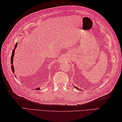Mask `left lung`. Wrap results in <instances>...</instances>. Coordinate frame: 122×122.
Instances as JSON below:
<instances>
[{
  "label": "left lung",
  "instance_id": "obj_1",
  "mask_svg": "<svg viewBox=\"0 0 122 122\" xmlns=\"http://www.w3.org/2000/svg\"><path fill=\"white\" fill-rule=\"evenodd\" d=\"M76 88H77V89H78V88H77V87H76Z\"/></svg>",
  "mask_w": 122,
  "mask_h": 122
}]
</instances>
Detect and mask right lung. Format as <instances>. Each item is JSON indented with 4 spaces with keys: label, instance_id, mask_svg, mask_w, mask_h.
I'll return each mask as SVG.
<instances>
[{
    "label": "right lung",
    "instance_id": "add662e5",
    "mask_svg": "<svg viewBox=\"0 0 122 122\" xmlns=\"http://www.w3.org/2000/svg\"><path fill=\"white\" fill-rule=\"evenodd\" d=\"M17 46V43H16L15 46L14 48V49L12 51V55H11V58H10V64H11V65H12V66H11V69H12V72L13 73H14V68L13 65V57H14V55L15 50V49H16ZM40 90V88H38L37 89H36V90Z\"/></svg>",
    "mask_w": 122,
    "mask_h": 122
}]
</instances>
